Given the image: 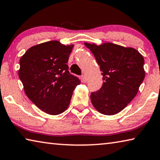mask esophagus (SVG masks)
<instances>
[{"label":"esophagus","instance_id":"34e87169","mask_svg":"<svg viewBox=\"0 0 160 160\" xmlns=\"http://www.w3.org/2000/svg\"><path fill=\"white\" fill-rule=\"evenodd\" d=\"M81 80H82V82H87V78L85 75H82L81 76Z\"/></svg>","mask_w":160,"mask_h":160}]
</instances>
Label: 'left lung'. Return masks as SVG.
Wrapping results in <instances>:
<instances>
[{"instance_id": "8db88e82", "label": "left lung", "mask_w": 160, "mask_h": 160, "mask_svg": "<svg viewBox=\"0 0 160 160\" xmlns=\"http://www.w3.org/2000/svg\"><path fill=\"white\" fill-rule=\"evenodd\" d=\"M85 45L93 53L104 80L102 88L91 93V102L99 113L114 115L123 110L138 92L145 78L144 58L135 48L112 43Z\"/></svg>"}]
</instances>
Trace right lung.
I'll use <instances>...</instances> for the list:
<instances>
[{
  "label": "right lung",
  "mask_w": 160,
  "mask_h": 160,
  "mask_svg": "<svg viewBox=\"0 0 160 160\" xmlns=\"http://www.w3.org/2000/svg\"><path fill=\"white\" fill-rule=\"evenodd\" d=\"M73 45L50 41L34 46L20 60L19 78L28 98L51 115L64 112L80 80L67 65Z\"/></svg>",
  "instance_id": "obj_1"
}]
</instances>
